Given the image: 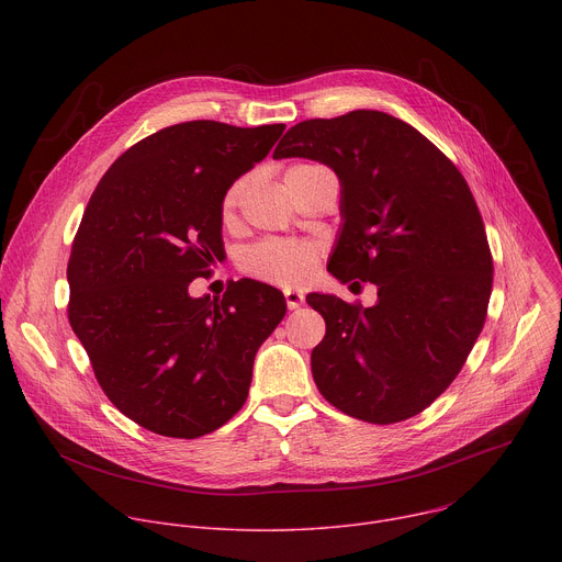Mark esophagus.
<instances>
[{
    "label": "esophagus",
    "mask_w": 562,
    "mask_h": 562,
    "mask_svg": "<svg viewBox=\"0 0 562 562\" xmlns=\"http://www.w3.org/2000/svg\"><path fill=\"white\" fill-rule=\"evenodd\" d=\"M284 300L289 308H297L304 302V293L297 289H284Z\"/></svg>",
    "instance_id": "obj_1"
}]
</instances>
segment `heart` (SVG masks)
<instances>
[{
  "instance_id": "b5f03b06",
  "label": "heart",
  "mask_w": 562,
  "mask_h": 562,
  "mask_svg": "<svg viewBox=\"0 0 562 562\" xmlns=\"http://www.w3.org/2000/svg\"><path fill=\"white\" fill-rule=\"evenodd\" d=\"M247 184V178H237L224 189L220 198L222 217H231L237 211ZM315 260L317 247L311 243H297V239H265V243L251 247L243 256V271L262 282L295 286L308 278Z\"/></svg>"
}]
</instances>
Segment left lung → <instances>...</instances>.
Instances as JSON below:
<instances>
[{
  "label": "left lung",
  "instance_id": "left-lung-1",
  "mask_svg": "<svg viewBox=\"0 0 562 562\" xmlns=\"http://www.w3.org/2000/svg\"><path fill=\"white\" fill-rule=\"evenodd\" d=\"M273 157L336 171L345 224L327 269L378 286L367 308L306 295L327 323L311 353L317 391L373 425L425 412L460 373L492 295L494 260L469 184L420 131L380 111L304 120Z\"/></svg>",
  "mask_w": 562,
  "mask_h": 562
}]
</instances>
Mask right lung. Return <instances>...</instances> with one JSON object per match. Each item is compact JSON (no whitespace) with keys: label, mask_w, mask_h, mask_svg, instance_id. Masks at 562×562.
I'll return each instance as SVG.
<instances>
[{"label":"right lung","mask_w":562,"mask_h":562,"mask_svg":"<svg viewBox=\"0 0 562 562\" xmlns=\"http://www.w3.org/2000/svg\"><path fill=\"white\" fill-rule=\"evenodd\" d=\"M282 131L213 120L157 131L115 159L79 222L68 323L111 403L153 434L200 438L228 423L286 313L284 295L256 280L228 284L217 300L189 295L224 258V189Z\"/></svg>","instance_id":"add662e5"}]
</instances>
